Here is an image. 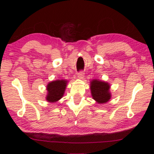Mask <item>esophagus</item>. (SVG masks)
I'll use <instances>...</instances> for the list:
<instances>
[{"instance_id":"34e87169","label":"esophagus","mask_w":154,"mask_h":154,"mask_svg":"<svg viewBox=\"0 0 154 154\" xmlns=\"http://www.w3.org/2000/svg\"><path fill=\"white\" fill-rule=\"evenodd\" d=\"M83 76H84V73H83L82 71H80L78 73V78L79 79H81L82 80V79H83Z\"/></svg>"}]
</instances>
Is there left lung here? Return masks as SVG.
Returning <instances> with one entry per match:
<instances>
[{
  "instance_id": "obj_1",
  "label": "left lung",
  "mask_w": 154,
  "mask_h": 154,
  "mask_svg": "<svg viewBox=\"0 0 154 154\" xmlns=\"http://www.w3.org/2000/svg\"><path fill=\"white\" fill-rule=\"evenodd\" d=\"M92 98L100 104H103L109 101L111 97L110 85L107 82L98 80H92L90 83Z\"/></svg>"
}]
</instances>
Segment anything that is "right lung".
<instances>
[{"label":"right lung","instance_id":"add662e5","mask_svg":"<svg viewBox=\"0 0 154 154\" xmlns=\"http://www.w3.org/2000/svg\"><path fill=\"white\" fill-rule=\"evenodd\" d=\"M67 80H58L49 82L47 85L46 100L51 103L58 101L63 97L67 84Z\"/></svg>","mask_w":154,"mask_h":154}]
</instances>
